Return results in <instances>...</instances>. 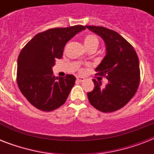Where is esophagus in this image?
Returning a JSON list of instances; mask_svg holds the SVG:
<instances>
[{"instance_id":"1","label":"esophagus","mask_w":154,"mask_h":154,"mask_svg":"<svg viewBox=\"0 0 154 154\" xmlns=\"http://www.w3.org/2000/svg\"><path fill=\"white\" fill-rule=\"evenodd\" d=\"M85 78L82 77H77V81L79 82H83L85 81Z\"/></svg>"}]
</instances>
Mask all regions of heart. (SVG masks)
Masks as SVG:
<instances>
[{
    "mask_svg": "<svg viewBox=\"0 0 154 154\" xmlns=\"http://www.w3.org/2000/svg\"><path fill=\"white\" fill-rule=\"evenodd\" d=\"M84 45L86 48V49H95L96 50L97 49V47L99 45V41L97 39V37L95 35L93 34H88L86 35L84 38ZM85 58L82 57V60H85Z\"/></svg>",
    "mask_w": 154,
    "mask_h": 154,
    "instance_id": "b5f03b06",
    "label": "heart"
}]
</instances>
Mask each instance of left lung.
<instances>
[{
	"label": "left lung",
	"instance_id": "obj_1",
	"mask_svg": "<svg viewBox=\"0 0 154 154\" xmlns=\"http://www.w3.org/2000/svg\"><path fill=\"white\" fill-rule=\"evenodd\" d=\"M104 40L106 54L96 68L97 73L107 78L103 86L100 80L93 79L94 89L87 94L93 106L103 112L124 107L136 94L140 82L138 57L134 47L115 32L101 26H85Z\"/></svg>",
	"mask_w": 154,
	"mask_h": 154
}]
</instances>
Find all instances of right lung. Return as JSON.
Here are the masks:
<instances>
[{"instance_id": "obj_1", "label": "right lung", "mask_w": 154, "mask_h": 154, "mask_svg": "<svg viewBox=\"0 0 154 154\" xmlns=\"http://www.w3.org/2000/svg\"><path fill=\"white\" fill-rule=\"evenodd\" d=\"M83 25L50 29L37 34L20 51L17 59V82L21 94L34 107L53 111L64 104L75 84L76 77L53 76L52 68L62 57L65 44Z\"/></svg>"}]
</instances>
